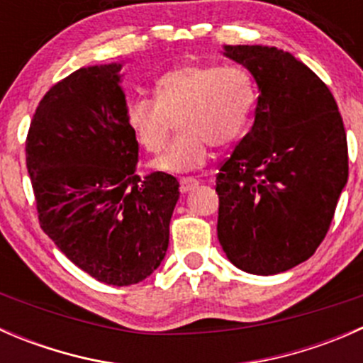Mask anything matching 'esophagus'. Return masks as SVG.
<instances>
[{
    "label": "esophagus",
    "mask_w": 363,
    "mask_h": 363,
    "mask_svg": "<svg viewBox=\"0 0 363 363\" xmlns=\"http://www.w3.org/2000/svg\"><path fill=\"white\" fill-rule=\"evenodd\" d=\"M200 184L199 179L195 177H182L181 179V193H189L191 189H195Z\"/></svg>",
    "instance_id": "1"
}]
</instances>
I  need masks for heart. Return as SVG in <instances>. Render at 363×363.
<instances>
[{
    "instance_id": "b5f03b06",
    "label": "heart",
    "mask_w": 363,
    "mask_h": 363,
    "mask_svg": "<svg viewBox=\"0 0 363 363\" xmlns=\"http://www.w3.org/2000/svg\"><path fill=\"white\" fill-rule=\"evenodd\" d=\"M155 98L131 101L128 124L145 151L158 152L174 121L181 118V135L152 161V168L184 174L207 163L211 144L228 147L242 137L255 111L256 89L240 67L182 65L156 80Z\"/></svg>"
}]
</instances>
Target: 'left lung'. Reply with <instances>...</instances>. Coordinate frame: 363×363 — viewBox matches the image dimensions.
I'll return each mask as SVG.
<instances>
[{"mask_svg":"<svg viewBox=\"0 0 363 363\" xmlns=\"http://www.w3.org/2000/svg\"><path fill=\"white\" fill-rule=\"evenodd\" d=\"M259 96L250 133L216 175L218 239L244 272L272 276L314 255L347 182L342 117L323 80L290 52L225 45Z\"/></svg>","mask_w":363,"mask_h":363,"instance_id":"left-lung-1","label":"left lung"}]
</instances>
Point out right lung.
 I'll use <instances>...</instances> for the list:
<instances>
[{
    "label": "right lung",
    "mask_w": 363,
    "mask_h": 363,
    "mask_svg": "<svg viewBox=\"0 0 363 363\" xmlns=\"http://www.w3.org/2000/svg\"><path fill=\"white\" fill-rule=\"evenodd\" d=\"M121 68H80L47 91L26 138V167L40 226L60 251L96 281L130 286L167 255L179 182L164 172L135 174L138 142Z\"/></svg>",
    "instance_id": "right-lung-1"
}]
</instances>
